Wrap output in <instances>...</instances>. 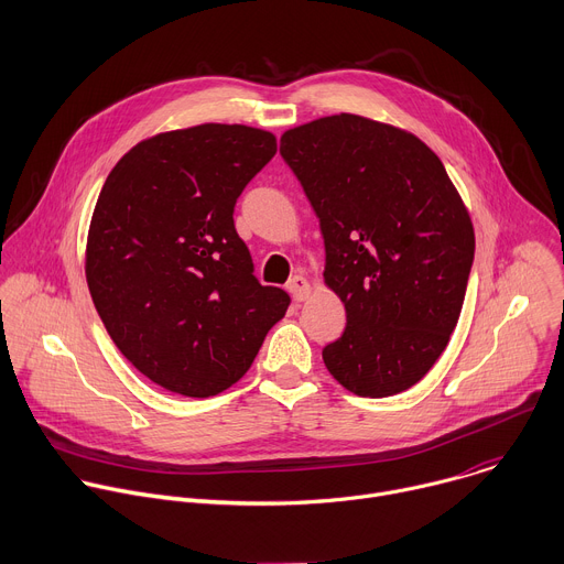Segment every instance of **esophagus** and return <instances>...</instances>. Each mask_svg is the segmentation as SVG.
Returning <instances> with one entry per match:
<instances>
[{
    "instance_id": "1",
    "label": "esophagus",
    "mask_w": 564,
    "mask_h": 564,
    "mask_svg": "<svg viewBox=\"0 0 564 564\" xmlns=\"http://www.w3.org/2000/svg\"><path fill=\"white\" fill-rule=\"evenodd\" d=\"M288 292L292 294V299L294 301H305L307 296H310V283H307V279L303 276V274H296V276H292L290 281H288Z\"/></svg>"
}]
</instances>
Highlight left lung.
Listing matches in <instances>:
<instances>
[{
	"mask_svg": "<svg viewBox=\"0 0 564 564\" xmlns=\"http://www.w3.org/2000/svg\"><path fill=\"white\" fill-rule=\"evenodd\" d=\"M325 241V283L347 325L323 347L349 392L386 399L416 386L458 323L474 228L443 161L412 132L332 115L281 137Z\"/></svg>",
	"mask_w": 564,
	"mask_h": 564,
	"instance_id": "left-lung-1",
	"label": "left lung"
}]
</instances>
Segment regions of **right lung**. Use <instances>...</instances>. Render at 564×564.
<instances>
[{"instance_id": "right-lung-1", "label": "right lung", "mask_w": 564, "mask_h": 564, "mask_svg": "<svg viewBox=\"0 0 564 564\" xmlns=\"http://www.w3.org/2000/svg\"><path fill=\"white\" fill-rule=\"evenodd\" d=\"M274 154L272 132L204 123L137 143L101 187L86 246L93 303L119 351L174 394L235 386L290 305L254 276L232 217Z\"/></svg>"}]
</instances>
